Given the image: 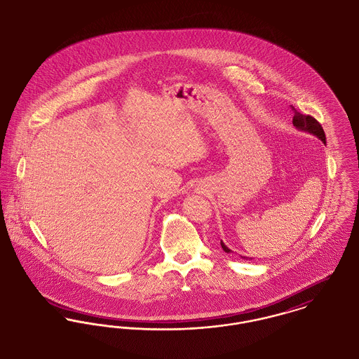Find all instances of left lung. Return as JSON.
I'll return each mask as SVG.
<instances>
[{"mask_svg": "<svg viewBox=\"0 0 359 359\" xmlns=\"http://www.w3.org/2000/svg\"><path fill=\"white\" fill-rule=\"evenodd\" d=\"M292 111H294L292 124H294V127H295L297 130L309 133V134L317 137L323 143L327 142L325 133H324L321 124H320L314 117H311V116H309V114H302V113L297 111L295 108H292ZM221 248H222V250H224L225 252H231V251H232V250H229V248L224 245L222 241H221ZM242 258H243V259H248V257H242ZM250 259H251V258H250Z\"/></svg>", "mask_w": 359, "mask_h": 359, "instance_id": "8db88e82", "label": "left lung"}]
</instances>
